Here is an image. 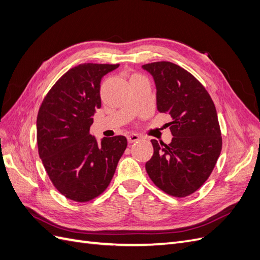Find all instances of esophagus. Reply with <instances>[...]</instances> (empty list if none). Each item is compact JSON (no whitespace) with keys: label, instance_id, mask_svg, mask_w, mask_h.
Segmentation results:
<instances>
[{"label":"esophagus","instance_id":"esophagus-1","mask_svg":"<svg viewBox=\"0 0 260 260\" xmlns=\"http://www.w3.org/2000/svg\"><path fill=\"white\" fill-rule=\"evenodd\" d=\"M127 138H128L129 143H133V142H136V141L140 140V137L138 135H136V133H131V135H129Z\"/></svg>","mask_w":260,"mask_h":260}]
</instances>
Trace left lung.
<instances>
[{"mask_svg": "<svg viewBox=\"0 0 260 260\" xmlns=\"http://www.w3.org/2000/svg\"><path fill=\"white\" fill-rule=\"evenodd\" d=\"M154 77L157 109L169 114V144L152 140L154 154L145 164L147 175L161 191L176 198L193 194L214 170L222 148L217 111L204 85L170 61L142 66Z\"/></svg>", "mask_w": 260, "mask_h": 260, "instance_id": "8db88e82", "label": "left lung"}]
</instances>
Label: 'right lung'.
<instances>
[{
	"label": "right lung",
	"mask_w": 260,
	"mask_h": 260,
	"mask_svg": "<svg viewBox=\"0 0 260 260\" xmlns=\"http://www.w3.org/2000/svg\"><path fill=\"white\" fill-rule=\"evenodd\" d=\"M119 64L84 62L69 69L43 99L37 118V143L53 185L78 203L98 198L111 183L127 148L123 136L90 135L92 116L101 108V80Z\"/></svg>",
	"instance_id": "1"
}]
</instances>
